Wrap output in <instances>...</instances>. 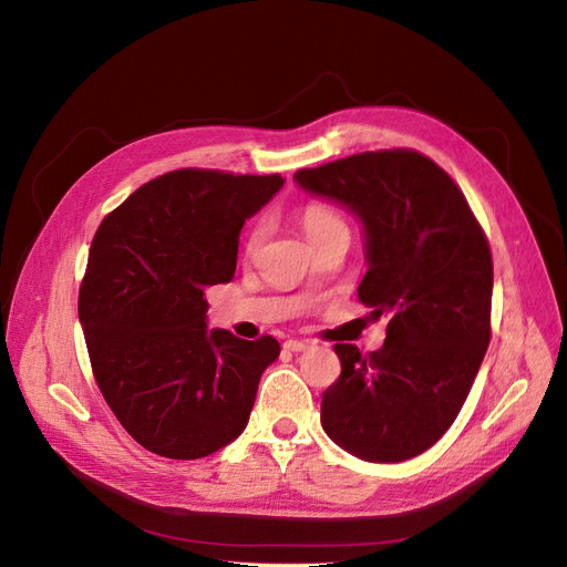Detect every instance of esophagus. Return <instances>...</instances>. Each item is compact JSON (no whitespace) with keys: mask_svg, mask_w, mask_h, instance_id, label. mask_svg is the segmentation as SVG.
Masks as SVG:
<instances>
[{"mask_svg":"<svg viewBox=\"0 0 567 567\" xmlns=\"http://www.w3.org/2000/svg\"><path fill=\"white\" fill-rule=\"evenodd\" d=\"M285 349L287 351H295V353H301V351L310 349V343L308 341H299V339H289V341H285Z\"/></svg>","mask_w":567,"mask_h":567,"instance_id":"esophagus-1","label":"esophagus"}]
</instances>
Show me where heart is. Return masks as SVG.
I'll use <instances>...</instances> for the list:
<instances>
[{"mask_svg":"<svg viewBox=\"0 0 567 567\" xmlns=\"http://www.w3.org/2000/svg\"><path fill=\"white\" fill-rule=\"evenodd\" d=\"M299 224L308 237L310 245H318L320 240H324L327 235L334 233V230H341V228H349L346 226V218L330 205L324 203H308L301 207L299 212ZM266 233V221L264 218H259L257 224L251 226V230L247 233V240H245V249L251 251L254 247H257L261 243V237Z\"/></svg>","mask_w":567,"mask_h":567,"instance_id":"1","label":"heart"}]
</instances>
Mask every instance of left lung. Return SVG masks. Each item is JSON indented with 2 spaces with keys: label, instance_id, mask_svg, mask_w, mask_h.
Wrapping results in <instances>:
<instances>
[{
  "label": "left lung",
  "instance_id": "1",
  "mask_svg": "<svg viewBox=\"0 0 567 567\" xmlns=\"http://www.w3.org/2000/svg\"><path fill=\"white\" fill-rule=\"evenodd\" d=\"M295 178L360 216L370 268L358 299L372 320L389 316L379 351L334 346L341 374L322 393V429L358 460H412L452 426L485 358L487 237L450 174L410 148L358 153Z\"/></svg>",
  "mask_w": 567,
  "mask_h": 567
}]
</instances>
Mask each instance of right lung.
<instances>
[{
	"mask_svg": "<svg viewBox=\"0 0 567 567\" xmlns=\"http://www.w3.org/2000/svg\"><path fill=\"white\" fill-rule=\"evenodd\" d=\"M282 184L176 169L126 197L91 240L78 306L91 370L145 450L199 460L245 431L280 343L209 332L205 289L230 282L245 221Z\"/></svg>",
	"mask_w": 567,
	"mask_h": 567,
	"instance_id": "obj_1",
	"label": "right lung"
}]
</instances>
